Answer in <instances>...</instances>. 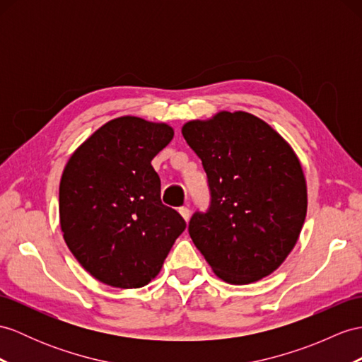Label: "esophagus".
<instances>
[{"mask_svg":"<svg viewBox=\"0 0 362 362\" xmlns=\"http://www.w3.org/2000/svg\"><path fill=\"white\" fill-rule=\"evenodd\" d=\"M180 214L184 219H186V221H189V218H190V209L189 207H180Z\"/></svg>","mask_w":362,"mask_h":362,"instance_id":"1","label":"esophagus"}]
</instances>
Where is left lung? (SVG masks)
Here are the masks:
<instances>
[{
	"instance_id": "obj_1",
	"label": "left lung",
	"mask_w": 362,
	"mask_h": 362,
	"mask_svg": "<svg viewBox=\"0 0 362 362\" xmlns=\"http://www.w3.org/2000/svg\"><path fill=\"white\" fill-rule=\"evenodd\" d=\"M181 132L210 190L207 211L190 218L193 244L226 283L270 275L295 247L307 214L305 178L292 147L247 112H219Z\"/></svg>"
}]
</instances>
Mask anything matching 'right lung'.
<instances>
[{
	"label": "right lung",
	"instance_id": "add662e5",
	"mask_svg": "<svg viewBox=\"0 0 362 362\" xmlns=\"http://www.w3.org/2000/svg\"><path fill=\"white\" fill-rule=\"evenodd\" d=\"M173 138L163 122H105L67 161L59 224L78 262L101 283L138 288L160 273L186 221L161 202L152 160Z\"/></svg>",
	"mask_w": 362,
	"mask_h": 362
}]
</instances>
